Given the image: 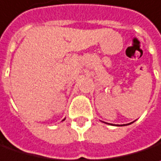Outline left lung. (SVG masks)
Listing matches in <instances>:
<instances>
[{
    "label": "left lung",
    "instance_id": "obj_1",
    "mask_svg": "<svg viewBox=\"0 0 161 161\" xmlns=\"http://www.w3.org/2000/svg\"><path fill=\"white\" fill-rule=\"evenodd\" d=\"M129 124H131V123H129ZM128 124V125H129ZM110 125H112V124H110ZM117 126H118V125H117ZM120 126H126V125H120Z\"/></svg>",
    "mask_w": 161,
    "mask_h": 161
}]
</instances>
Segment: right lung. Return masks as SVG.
Here are the masks:
<instances>
[{
	"label": "right lung",
	"mask_w": 161,
	"mask_h": 161,
	"mask_svg": "<svg viewBox=\"0 0 161 161\" xmlns=\"http://www.w3.org/2000/svg\"><path fill=\"white\" fill-rule=\"evenodd\" d=\"M64 119H63V120H64Z\"/></svg>",
	"instance_id": "add662e5"
}]
</instances>
